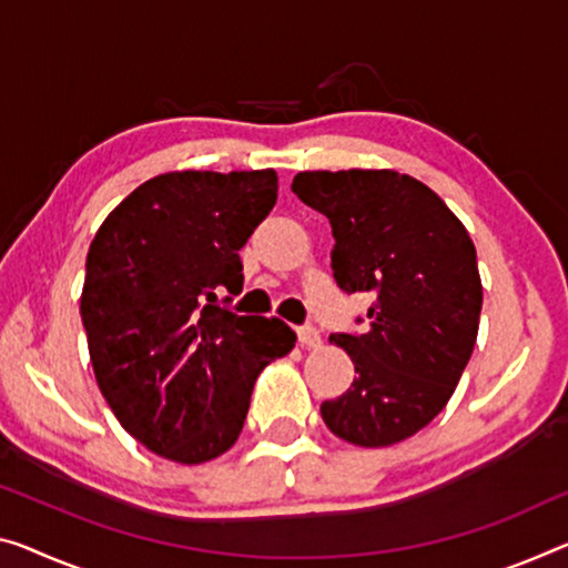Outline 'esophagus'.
Masks as SVG:
<instances>
[{"mask_svg": "<svg viewBox=\"0 0 568 568\" xmlns=\"http://www.w3.org/2000/svg\"><path fill=\"white\" fill-rule=\"evenodd\" d=\"M296 333H300V343L304 345V347H320L322 345V335H320V329L314 327V325H304V327H300L296 329Z\"/></svg>", "mask_w": 568, "mask_h": 568, "instance_id": "1", "label": "esophagus"}]
</instances>
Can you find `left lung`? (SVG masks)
<instances>
[{
	"label": "left lung",
	"instance_id": "left-lung-1",
	"mask_svg": "<svg viewBox=\"0 0 568 568\" xmlns=\"http://www.w3.org/2000/svg\"><path fill=\"white\" fill-rule=\"evenodd\" d=\"M292 190L333 225L339 290L373 296L363 333L329 337L355 381L322 418L357 447H390L447 406L475 351V243L432 187L396 170L300 172Z\"/></svg>",
	"mask_w": 568,
	"mask_h": 568
}]
</instances>
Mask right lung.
<instances>
[{
  "instance_id": "obj_1",
  "label": "right lung",
  "mask_w": 568,
  "mask_h": 568,
  "mask_svg": "<svg viewBox=\"0 0 568 568\" xmlns=\"http://www.w3.org/2000/svg\"><path fill=\"white\" fill-rule=\"evenodd\" d=\"M276 190L274 170L156 174L91 241L81 317L95 383L119 424L164 459L229 452L258 373L296 343L282 320L221 307L223 292H241L239 251Z\"/></svg>"
}]
</instances>
